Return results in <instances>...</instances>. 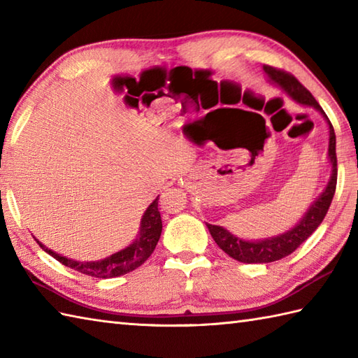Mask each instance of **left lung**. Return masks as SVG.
<instances>
[{"label": "left lung", "mask_w": 358, "mask_h": 358, "mask_svg": "<svg viewBox=\"0 0 358 358\" xmlns=\"http://www.w3.org/2000/svg\"><path fill=\"white\" fill-rule=\"evenodd\" d=\"M263 71L268 75V81L271 85H277L278 87L283 89L295 103L317 109L326 120V123L329 126L328 158L331 163V177L328 185L324 187V191L317 196L313 204H310L306 214L301 217L300 222L289 231L275 235V237H268L263 240H243L237 237V235H234L227 229H224L223 226L206 224L212 238L215 240L218 248L223 249L227 255L241 263H271L281 260V258L292 254L294 250L299 248L303 241H306L310 235L314 234L317 227L322 224L323 218L328 214V209L331 206V201L334 199V194H336L337 186L336 132H334L331 121L326 117L322 106L317 103L313 94H310L294 75L275 69V67L271 66H263Z\"/></svg>", "instance_id": "left-lung-1"}]
</instances>
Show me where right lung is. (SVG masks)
<instances>
[{
  "mask_svg": "<svg viewBox=\"0 0 358 358\" xmlns=\"http://www.w3.org/2000/svg\"><path fill=\"white\" fill-rule=\"evenodd\" d=\"M163 223H162V215H159L158 209V196L149 204V208L143 214L141 223H140V234L131 245L127 248L118 250V252L112 254L109 257L103 258V260L98 262H77L72 260V258H67L53 252L49 248H45L43 243H36L44 249L45 252L52 255L55 260L63 263L64 266L71 269L78 271L81 273H86L90 277L96 278H113L124 275L127 272H132L134 269L140 268V266L148 260V258L154 252L157 243L159 240V235H162Z\"/></svg>",
  "mask_w": 358,
  "mask_h": 358,
  "instance_id": "right-lung-1",
  "label": "right lung"
}]
</instances>
